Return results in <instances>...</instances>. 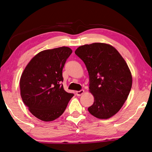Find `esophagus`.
Wrapping results in <instances>:
<instances>
[{
    "label": "esophagus",
    "mask_w": 152,
    "mask_h": 152,
    "mask_svg": "<svg viewBox=\"0 0 152 152\" xmlns=\"http://www.w3.org/2000/svg\"><path fill=\"white\" fill-rule=\"evenodd\" d=\"M83 93H84V90H80V91H77V92H76L77 96H81V94H83Z\"/></svg>",
    "instance_id": "esophagus-1"
}]
</instances>
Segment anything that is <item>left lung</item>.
I'll list each match as a JSON object with an SVG mask.
<instances>
[{"label": "left lung", "mask_w": 152, "mask_h": 152, "mask_svg": "<svg viewBox=\"0 0 152 152\" xmlns=\"http://www.w3.org/2000/svg\"><path fill=\"white\" fill-rule=\"evenodd\" d=\"M75 53L84 62L89 76V91L94 100L88 112L100 119L110 118L130 92L132 77L127 64L115 48L103 43L81 45Z\"/></svg>", "instance_id": "8db88e82"}]
</instances>
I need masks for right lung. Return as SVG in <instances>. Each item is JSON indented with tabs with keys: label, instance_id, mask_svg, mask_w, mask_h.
Listing matches in <instances>:
<instances>
[{
	"label": "right lung",
	"instance_id": "right-lung-1",
	"mask_svg": "<svg viewBox=\"0 0 152 152\" xmlns=\"http://www.w3.org/2000/svg\"><path fill=\"white\" fill-rule=\"evenodd\" d=\"M72 53L68 47L41 51L28 63L20 81V95L30 113L43 121H52L64 113L74 94L64 90L62 71Z\"/></svg>",
	"mask_w": 152,
	"mask_h": 152
}]
</instances>
